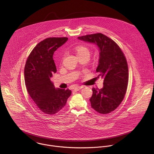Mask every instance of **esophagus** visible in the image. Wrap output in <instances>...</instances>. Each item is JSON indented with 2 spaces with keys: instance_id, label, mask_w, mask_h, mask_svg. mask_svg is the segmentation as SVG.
Instances as JSON below:
<instances>
[{
  "instance_id": "esophagus-1",
  "label": "esophagus",
  "mask_w": 154,
  "mask_h": 154,
  "mask_svg": "<svg viewBox=\"0 0 154 154\" xmlns=\"http://www.w3.org/2000/svg\"><path fill=\"white\" fill-rule=\"evenodd\" d=\"M83 87H84L83 86H76V87H75L74 89L76 90V91H79V90H80L81 89H82Z\"/></svg>"
}]
</instances>
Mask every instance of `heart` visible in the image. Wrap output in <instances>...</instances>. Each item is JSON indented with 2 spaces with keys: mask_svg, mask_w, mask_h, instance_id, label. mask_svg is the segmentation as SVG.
Wrapping results in <instances>:
<instances>
[{
  "mask_svg": "<svg viewBox=\"0 0 154 154\" xmlns=\"http://www.w3.org/2000/svg\"><path fill=\"white\" fill-rule=\"evenodd\" d=\"M76 52L77 56L81 54H87L89 55V50L88 48L84 45H78L76 48Z\"/></svg>",
  "mask_w": 154,
  "mask_h": 154,
  "instance_id": "obj_1",
  "label": "heart"
}]
</instances>
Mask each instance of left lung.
<instances>
[{
  "instance_id": "1",
  "label": "left lung",
  "mask_w": 154,
  "mask_h": 154,
  "mask_svg": "<svg viewBox=\"0 0 154 154\" xmlns=\"http://www.w3.org/2000/svg\"><path fill=\"white\" fill-rule=\"evenodd\" d=\"M81 41L97 45L100 51L98 76L104 79L103 87L92 88L89 99L91 107L101 114L116 110L123 101L128 84V66L126 57L112 40L101 34H93L78 37Z\"/></svg>"
}]
</instances>
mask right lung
<instances>
[{
  "label": "right lung",
  "instance_id": "add662e5",
  "mask_svg": "<svg viewBox=\"0 0 154 154\" xmlns=\"http://www.w3.org/2000/svg\"><path fill=\"white\" fill-rule=\"evenodd\" d=\"M68 38H48L37 44L29 55L24 68L27 91L37 106L47 114H54L66 105L72 91L56 88L50 78L57 71L53 56Z\"/></svg>",
  "mask_w": 154,
  "mask_h": 154
}]
</instances>
